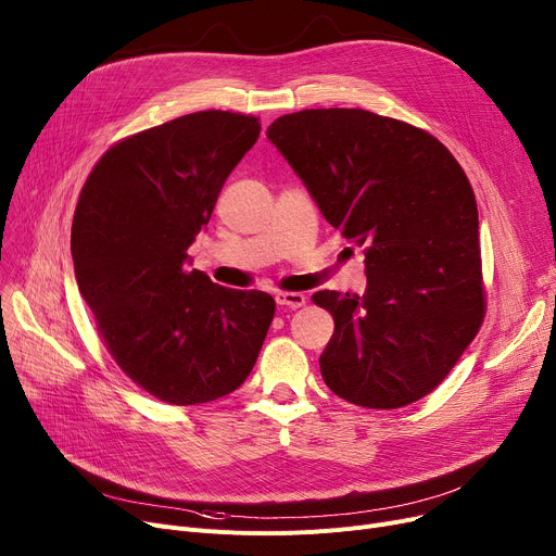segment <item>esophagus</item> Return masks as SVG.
Wrapping results in <instances>:
<instances>
[{
	"label": "esophagus",
	"mask_w": 556,
	"mask_h": 556,
	"mask_svg": "<svg viewBox=\"0 0 556 556\" xmlns=\"http://www.w3.org/2000/svg\"><path fill=\"white\" fill-rule=\"evenodd\" d=\"M275 300L279 306H288V308H302L306 304V298L302 293H283V290L275 295Z\"/></svg>",
	"instance_id": "obj_1"
}]
</instances>
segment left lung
<instances>
[{"instance_id":"obj_1","label":"left lung","mask_w":556,"mask_h":556,"mask_svg":"<svg viewBox=\"0 0 556 556\" xmlns=\"http://www.w3.org/2000/svg\"><path fill=\"white\" fill-rule=\"evenodd\" d=\"M268 139L327 223L365 252L363 298H311L336 323L319 356L325 383L374 410L424 399L473 342L486 311L469 178L430 132L358 108L283 114Z\"/></svg>"}]
</instances>
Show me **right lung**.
<instances>
[{"instance_id": "right-lung-1", "label": "right lung", "mask_w": 556, "mask_h": 556, "mask_svg": "<svg viewBox=\"0 0 556 556\" xmlns=\"http://www.w3.org/2000/svg\"><path fill=\"white\" fill-rule=\"evenodd\" d=\"M258 132L252 114H185L110 146L80 189L78 290L114 363L164 403L198 405L241 388L275 317L268 293L185 266Z\"/></svg>"}]
</instances>
